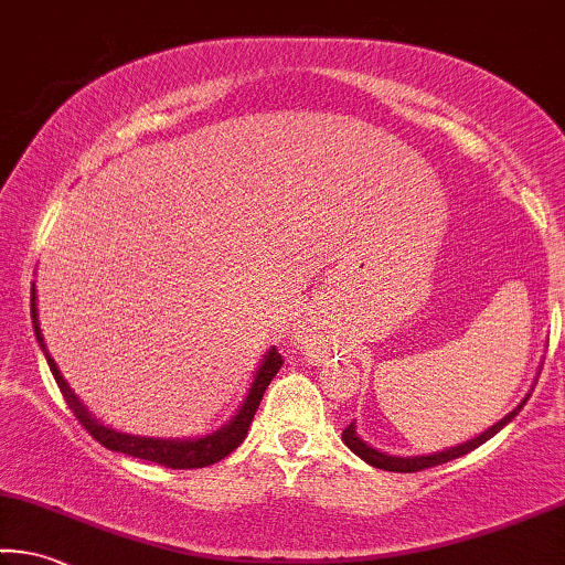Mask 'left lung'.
I'll list each match as a JSON object with an SVG mask.
<instances>
[{"mask_svg": "<svg viewBox=\"0 0 565 565\" xmlns=\"http://www.w3.org/2000/svg\"><path fill=\"white\" fill-rule=\"evenodd\" d=\"M527 397H531V395H525V399L521 402V405H518L513 412H508V415H505L503 419H500V423H495L492 427H488L486 433H480L478 437H472V440L462 443V445H458V447H447V450H443V452L417 455V458H397V455L380 452V450H374L372 445H366L360 435H356V427H354V423L344 427L342 440H344V445L349 447V450H352L354 455H360V458H362L364 462L374 465V468H380V470H390V472H417V470H425V468H435V465L450 462V460H455V458H460V455H468L470 450H476V447H480L482 443L490 440L492 435H498L500 429H503V427L510 423V419H513V417L518 415V412L523 409V405L527 402Z\"/></svg>", "mask_w": 565, "mask_h": 565, "instance_id": "left-lung-1", "label": "left lung"}]
</instances>
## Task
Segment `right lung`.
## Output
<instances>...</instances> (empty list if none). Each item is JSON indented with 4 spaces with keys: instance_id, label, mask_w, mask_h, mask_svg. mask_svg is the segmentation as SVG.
I'll list each match as a JSON object with an SVG mask.
<instances>
[{
    "instance_id": "1",
    "label": "right lung",
    "mask_w": 565,
    "mask_h": 565,
    "mask_svg": "<svg viewBox=\"0 0 565 565\" xmlns=\"http://www.w3.org/2000/svg\"><path fill=\"white\" fill-rule=\"evenodd\" d=\"M32 324H34V337H38V342L44 352V360H47V364H50L52 377H55L62 397H65L70 409H73L77 423L83 425L97 443L107 447V450L125 452V455H130V458L166 465V468H173V470L209 468V465L218 462L226 458V455L234 452L236 447L244 443V437L248 435L250 419H254L258 405H262L266 387L271 384L276 372H279L284 364L279 349L276 347L268 349V354L264 356L262 366H258L254 382H250L244 405H241L236 415L228 419V425H223L221 429H216V433L203 435V437H191V440H158V437L125 435L113 427H105L103 423H97V419L85 409L83 402L75 397V392L67 387L65 380H62L55 360H52L47 347H44V337L40 331V319H38V294H34V284H32Z\"/></svg>"
}]
</instances>
